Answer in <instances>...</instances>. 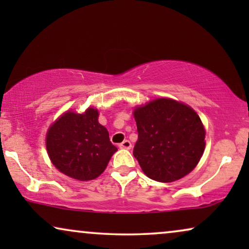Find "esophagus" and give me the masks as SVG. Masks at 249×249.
I'll return each instance as SVG.
<instances>
[{"mask_svg": "<svg viewBox=\"0 0 249 249\" xmlns=\"http://www.w3.org/2000/svg\"><path fill=\"white\" fill-rule=\"evenodd\" d=\"M119 147L124 148V149H130L131 148V142L125 139V141H124L120 145H119Z\"/></svg>", "mask_w": 249, "mask_h": 249, "instance_id": "obj_1", "label": "esophagus"}]
</instances>
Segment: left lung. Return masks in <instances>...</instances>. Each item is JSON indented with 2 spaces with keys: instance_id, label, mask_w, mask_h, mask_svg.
<instances>
[{
  "instance_id": "8db88e82",
  "label": "left lung",
  "mask_w": 249,
  "mask_h": 249,
  "mask_svg": "<svg viewBox=\"0 0 249 249\" xmlns=\"http://www.w3.org/2000/svg\"><path fill=\"white\" fill-rule=\"evenodd\" d=\"M138 141L134 156L148 178L172 182L192 172L205 148V130L195 111L158 98L134 112Z\"/></svg>"
}]
</instances>
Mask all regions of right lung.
Listing matches in <instances>:
<instances>
[{
  "mask_svg": "<svg viewBox=\"0 0 249 249\" xmlns=\"http://www.w3.org/2000/svg\"><path fill=\"white\" fill-rule=\"evenodd\" d=\"M46 148L55 168L77 180H93L107 168L117 147L107 128L98 124V112H67L47 131Z\"/></svg>",
  "mask_w": 249,
  "mask_h": 249,
  "instance_id": "right-lung-1",
  "label": "right lung"
}]
</instances>
